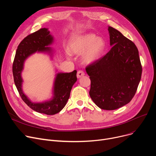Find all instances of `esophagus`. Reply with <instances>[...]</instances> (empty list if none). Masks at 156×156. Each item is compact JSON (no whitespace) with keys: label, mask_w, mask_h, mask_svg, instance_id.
Segmentation results:
<instances>
[{"label":"esophagus","mask_w":156,"mask_h":156,"mask_svg":"<svg viewBox=\"0 0 156 156\" xmlns=\"http://www.w3.org/2000/svg\"><path fill=\"white\" fill-rule=\"evenodd\" d=\"M85 75V73L82 70H79L77 73V78H80L81 77H82Z\"/></svg>","instance_id":"1"}]
</instances>
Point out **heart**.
<instances>
[{
    "label": "heart",
    "mask_w": 156,
    "mask_h": 156,
    "mask_svg": "<svg viewBox=\"0 0 156 156\" xmlns=\"http://www.w3.org/2000/svg\"><path fill=\"white\" fill-rule=\"evenodd\" d=\"M105 47V40L94 34H85L76 37L69 43L68 51L71 54L83 53L85 63H92L99 58Z\"/></svg>",
    "instance_id": "b5f03b06"
}]
</instances>
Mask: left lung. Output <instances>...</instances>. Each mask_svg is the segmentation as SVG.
Listing matches in <instances>:
<instances>
[{
	"instance_id": "left-lung-1",
	"label": "left lung",
	"mask_w": 156,
	"mask_h": 156,
	"mask_svg": "<svg viewBox=\"0 0 156 156\" xmlns=\"http://www.w3.org/2000/svg\"><path fill=\"white\" fill-rule=\"evenodd\" d=\"M112 48L86 67L91 81L89 94L99 108L114 110L129 103L141 79L142 67L135 44L109 27Z\"/></svg>"
}]
</instances>
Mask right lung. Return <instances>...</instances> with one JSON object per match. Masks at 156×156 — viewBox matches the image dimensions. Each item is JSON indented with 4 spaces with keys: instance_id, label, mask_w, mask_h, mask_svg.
<instances>
[{
    "instance_id": "obj_1",
    "label": "right lung",
    "mask_w": 156,
    "mask_h": 156,
    "mask_svg": "<svg viewBox=\"0 0 156 156\" xmlns=\"http://www.w3.org/2000/svg\"><path fill=\"white\" fill-rule=\"evenodd\" d=\"M53 37L47 28H41L24 38L19 44L12 64V73L15 85L22 100L28 106L38 112L54 115L59 112L66 104L73 85L77 80L76 70L69 73H58L54 86L52 99L42 103L31 102L22 90L23 80L21 76L24 61L36 52H50L48 46L52 43Z\"/></svg>"
}]
</instances>
